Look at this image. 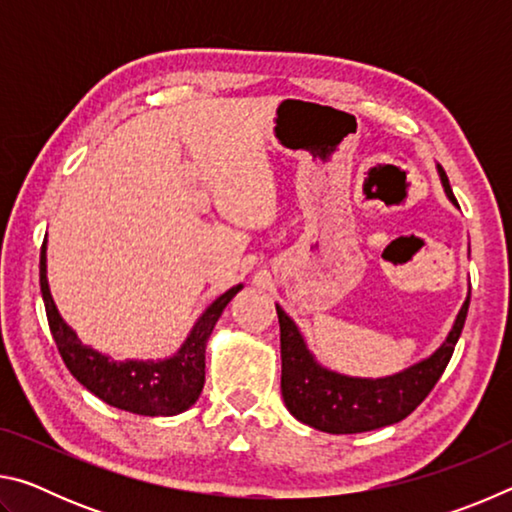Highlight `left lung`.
Segmentation results:
<instances>
[{
  "mask_svg": "<svg viewBox=\"0 0 512 512\" xmlns=\"http://www.w3.org/2000/svg\"><path fill=\"white\" fill-rule=\"evenodd\" d=\"M438 171L449 201L456 203L445 169L438 167ZM467 307L470 296L458 311L447 341L429 359L393 377L357 379L320 368L305 348L298 327L275 305L280 320L284 404L300 422L327 433H363L404 420L424 402L445 372L463 332Z\"/></svg>",
  "mask_w": 512,
  "mask_h": 512,
  "instance_id": "8db88e82",
  "label": "left lung"
}]
</instances>
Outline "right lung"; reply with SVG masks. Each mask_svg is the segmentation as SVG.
Returning a JSON list of instances; mask_svg holds the SVG:
<instances>
[{
  "instance_id": "right-lung-1",
  "label": "right lung",
  "mask_w": 512,
  "mask_h": 512,
  "mask_svg": "<svg viewBox=\"0 0 512 512\" xmlns=\"http://www.w3.org/2000/svg\"><path fill=\"white\" fill-rule=\"evenodd\" d=\"M40 289L45 300L51 336L58 345L67 370L115 409L137 415H176L187 411L205 384V343L210 339L216 320L221 318L228 302L241 291V284L225 291L205 309L201 320L194 325L189 339L176 357L167 361H115L94 352L79 341L65 325L54 305L47 284L45 246L40 250Z\"/></svg>"
}]
</instances>
